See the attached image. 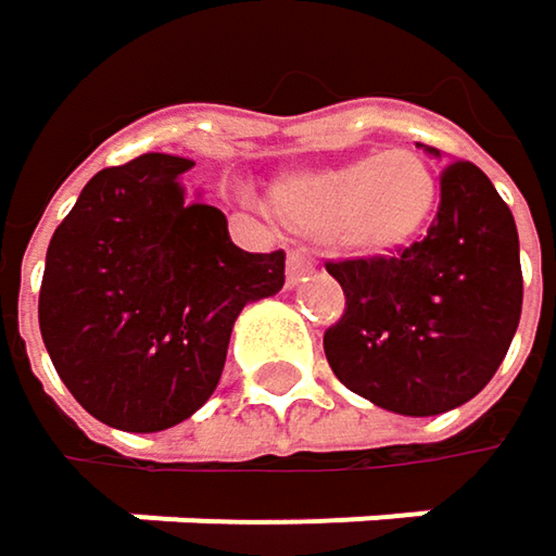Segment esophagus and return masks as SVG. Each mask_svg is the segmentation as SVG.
I'll use <instances>...</instances> for the list:
<instances>
[{
    "instance_id": "1",
    "label": "esophagus",
    "mask_w": 556,
    "mask_h": 556,
    "mask_svg": "<svg viewBox=\"0 0 556 556\" xmlns=\"http://www.w3.org/2000/svg\"><path fill=\"white\" fill-rule=\"evenodd\" d=\"M306 275H313V262L298 256V253H291V256H288V288H298Z\"/></svg>"
}]
</instances>
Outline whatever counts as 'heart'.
<instances>
[{"label": "heart", "instance_id": "1", "mask_svg": "<svg viewBox=\"0 0 556 556\" xmlns=\"http://www.w3.org/2000/svg\"><path fill=\"white\" fill-rule=\"evenodd\" d=\"M265 208L300 240L351 258H389L427 233L440 208V177L417 148H386L278 177Z\"/></svg>", "mask_w": 556, "mask_h": 556}]
</instances>
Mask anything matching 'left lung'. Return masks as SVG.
Wrapping results in <instances>:
<instances>
[{
  "instance_id": "8db88e82",
  "label": "left lung",
  "mask_w": 556,
  "mask_h": 556,
  "mask_svg": "<svg viewBox=\"0 0 556 556\" xmlns=\"http://www.w3.org/2000/svg\"><path fill=\"white\" fill-rule=\"evenodd\" d=\"M440 157L437 148L424 144ZM344 316L323 338L336 377L386 412L430 417L471 402L522 316L519 233L471 161L440 177V212L402 256L329 262Z\"/></svg>"
}]
</instances>
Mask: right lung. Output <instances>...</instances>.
<instances>
[{"instance_id":"obj_1","label":"right lung","mask_w":556,"mask_h":556,"mask_svg":"<svg viewBox=\"0 0 556 556\" xmlns=\"http://www.w3.org/2000/svg\"><path fill=\"white\" fill-rule=\"evenodd\" d=\"M177 154L88 179L47 250L40 336L75 402L106 427L157 433L215 392L247 303L285 288V253L233 247L224 212L186 199Z\"/></svg>"}]
</instances>
